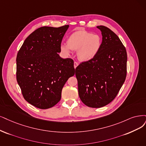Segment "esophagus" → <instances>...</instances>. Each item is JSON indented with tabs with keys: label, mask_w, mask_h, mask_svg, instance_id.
Returning <instances> with one entry per match:
<instances>
[{
	"label": "esophagus",
	"mask_w": 146,
	"mask_h": 146,
	"mask_svg": "<svg viewBox=\"0 0 146 146\" xmlns=\"http://www.w3.org/2000/svg\"><path fill=\"white\" fill-rule=\"evenodd\" d=\"M78 65H79V64L77 62H74V68H76L78 66Z\"/></svg>",
	"instance_id": "esophagus-1"
}]
</instances>
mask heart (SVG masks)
Segmentation results:
<instances>
[{
	"label": "heart",
	"instance_id": "b5f03b06",
	"mask_svg": "<svg viewBox=\"0 0 146 146\" xmlns=\"http://www.w3.org/2000/svg\"><path fill=\"white\" fill-rule=\"evenodd\" d=\"M102 41L98 35L84 31H78L69 36L67 44H61L60 50L65 55H69L72 50L77 51L78 58L82 62L94 59L100 51Z\"/></svg>",
	"mask_w": 146,
	"mask_h": 146
}]
</instances>
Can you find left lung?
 Listing matches in <instances>:
<instances>
[{
	"mask_svg": "<svg viewBox=\"0 0 146 146\" xmlns=\"http://www.w3.org/2000/svg\"><path fill=\"white\" fill-rule=\"evenodd\" d=\"M99 52L91 61L80 63L75 70L80 100L87 106L100 108L115 99L125 81L127 53L118 36L104 26Z\"/></svg>",
	"mask_w": 146,
	"mask_h": 146,
	"instance_id": "obj_1",
	"label": "left lung"
}]
</instances>
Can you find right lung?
Listing matches in <instances>:
<instances>
[{"mask_svg": "<svg viewBox=\"0 0 146 146\" xmlns=\"http://www.w3.org/2000/svg\"><path fill=\"white\" fill-rule=\"evenodd\" d=\"M69 26H43L25 40L17 53L16 77L24 99L38 108L48 109L61 98L64 85L74 76V61L58 53Z\"/></svg>", "mask_w": 146, "mask_h": 146, "instance_id": "obj_1", "label": "right lung"}]
</instances>
